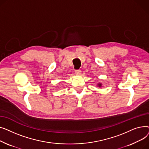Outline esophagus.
I'll return each instance as SVG.
<instances>
[{
	"label": "esophagus",
	"mask_w": 149,
	"mask_h": 149,
	"mask_svg": "<svg viewBox=\"0 0 149 149\" xmlns=\"http://www.w3.org/2000/svg\"><path fill=\"white\" fill-rule=\"evenodd\" d=\"M75 74L79 75V74H80V69H76V70H75Z\"/></svg>",
	"instance_id": "34e87169"
}]
</instances>
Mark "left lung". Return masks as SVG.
Instances as JSON below:
<instances>
[{"label":"left lung","instance_id":"1","mask_svg":"<svg viewBox=\"0 0 149 149\" xmlns=\"http://www.w3.org/2000/svg\"><path fill=\"white\" fill-rule=\"evenodd\" d=\"M98 86L99 87H101V84H100H100H98Z\"/></svg>","mask_w":149,"mask_h":149}]
</instances>
